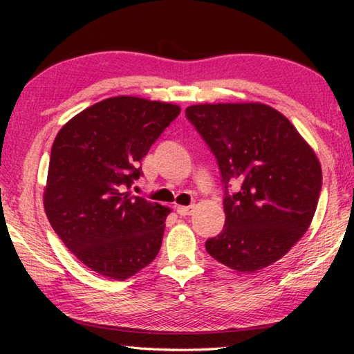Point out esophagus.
<instances>
[{
  "instance_id": "1",
  "label": "esophagus",
  "mask_w": 354,
  "mask_h": 354,
  "mask_svg": "<svg viewBox=\"0 0 354 354\" xmlns=\"http://www.w3.org/2000/svg\"><path fill=\"white\" fill-rule=\"evenodd\" d=\"M176 212L179 215H183V217H185V215H190L194 212V206H176Z\"/></svg>"
}]
</instances>
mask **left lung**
<instances>
[{"label":"left lung","instance_id":"1","mask_svg":"<svg viewBox=\"0 0 354 354\" xmlns=\"http://www.w3.org/2000/svg\"><path fill=\"white\" fill-rule=\"evenodd\" d=\"M185 117L217 159L225 226L206 251L232 270L253 273L281 259L313 221L322 169L283 113L259 103L196 104ZM237 180L241 189L229 190Z\"/></svg>","mask_w":354,"mask_h":354}]
</instances>
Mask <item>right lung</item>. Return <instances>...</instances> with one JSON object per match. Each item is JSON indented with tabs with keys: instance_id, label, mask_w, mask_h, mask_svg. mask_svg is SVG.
Listing matches in <instances>:
<instances>
[{
	"instance_id": "right-lung-1",
	"label": "right lung",
	"mask_w": 354,
	"mask_h": 354,
	"mask_svg": "<svg viewBox=\"0 0 354 354\" xmlns=\"http://www.w3.org/2000/svg\"><path fill=\"white\" fill-rule=\"evenodd\" d=\"M181 109L137 97L100 101L59 131L51 148L45 212L88 268L111 279L154 261L169 209L131 194L140 162Z\"/></svg>"
}]
</instances>
